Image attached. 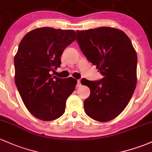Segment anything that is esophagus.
I'll use <instances>...</instances> for the list:
<instances>
[{
  "instance_id": "esophagus-1",
  "label": "esophagus",
  "mask_w": 152,
  "mask_h": 152,
  "mask_svg": "<svg viewBox=\"0 0 152 152\" xmlns=\"http://www.w3.org/2000/svg\"><path fill=\"white\" fill-rule=\"evenodd\" d=\"M81 86V83H80V80H77V87L79 88Z\"/></svg>"
}]
</instances>
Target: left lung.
<instances>
[{
    "instance_id": "1",
    "label": "left lung",
    "mask_w": 152,
    "mask_h": 152,
    "mask_svg": "<svg viewBox=\"0 0 152 152\" xmlns=\"http://www.w3.org/2000/svg\"><path fill=\"white\" fill-rule=\"evenodd\" d=\"M76 32L83 54L103 75L99 81L81 80L91 90L84 101L85 112L96 121H110L122 113L134 93L136 52L128 35L119 29L101 27Z\"/></svg>"
}]
</instances>
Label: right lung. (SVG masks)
Segmentation results:
<instances>
[{"mask_svg":"<svg viewBox=\"0 0 152 152\" xmlns=\"http://www.w3.org/2000/svg\"><path fill=\"white\" fill-rule=\"evenodd\" d=\"M75 39L72 30L41 27L27 32L19 43L14 56L16 86L25 107L39 120L61 117L75 90V78L51 75L60 66L64 50Z\"/></svg>","mask_w":152,"mask_h":152,"instance_id":"right-lung-1","label":"right lung"}]
</instances>
